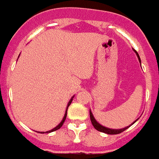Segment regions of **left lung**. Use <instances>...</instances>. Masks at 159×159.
<instances>
[{
    "instance_id": "8db88e82",
    "label": "left lung",
    "mask_w": 159,
    "mask_h": 159,
    "mask_svg": "<svg viewBox=\"0 0 159 159\" xmlns=\"http://www.w3.org/2000/svg\"><path fill=\"white\" fill-rule=\"evenodd\" d=\"M136 52V51H135ZM136 54H137V56H138V58H139V62H140V58H139V55H138V53L136 52ZM90 118H91V121H92V125H93V127L98 130V131H100V132H103V133H105V134H121V133H122L123 131H125L127 128H128L131 125H133L134 122H135L137 120H136L134 122H133L130 126H128V127H126V128H121V129H110V128H105V127H103V126H102V125H100L98 121H96L95 118L93 117V116H92V113L90 111Z\"/></svg>"
}]
</instances>
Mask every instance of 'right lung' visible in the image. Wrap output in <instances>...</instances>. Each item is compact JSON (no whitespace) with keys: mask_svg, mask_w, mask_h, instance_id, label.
I'll list each match as a JSON object with an SVG mask.
<instances>
[{"mask_svg":"<svg viewBox=\"0 0 159 159\" xmlns=\"http://www.w3.org/2000/svg\"><path fill=\"white\" fill-rule=\"evenodd\" d=\"M73 98H74V97H73V98H71L70 101H69V102H68V104H67V110H66V113H65V116H64V117H63V119H62V121H61V123H60V124L58 125V126H56V128H53L52 130H49V131H47V132H46V133H47V134H49V133H51V132H53V131H56V130H58V129H59V128H61V126H62V125H63L64 121H65V120H66V117H67V108H68V106H69V105H70V104H71V103H72V100H73ZM43 133H44V132H43Z\"/></svg>","mask_w":159,"mask_h":159,"instance_id":"1","label":"right lung"}]
</instances>
